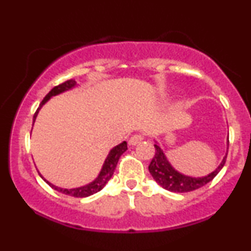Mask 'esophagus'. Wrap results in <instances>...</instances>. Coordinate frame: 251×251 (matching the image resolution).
Wrapping results in <instances>:
<instances>
[{
	"instance_id": "1",
	"label": "esophagus",
	"mask_w": 251,
	"mask_h": 251,
	"mask_svg": "<svg viewBox=\"0 0 251 251\" xmlns=\"http://www.w3.org/2000/svg\"><path fill=\"white\" fill-rule=\"evenodd\" d=\"M144 139V135L143 134H133L131 138H129L128 140V144L129 145H137V144H139L142 140Z\"/></svg>"
}]
</instances>
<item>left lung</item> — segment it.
I'll return each instance as SVG.
<instances>
[{
  "instance_id": "8db88e82",
  "label": "left lung",
  "mask_w": 251,
  "mask_h": 251,
  "mask_svg": "<svg viewBox=\"0 0 251 251\" xmlns=\"http://www.w3.org/2000/svg\"><path fill=\"white\" fill-rule=\"evenodd\" d=\"M227 144H229V139H227ZM154 149L155 153L149 165L150 174H151L153 179L157 181L162 188L168 190V191L179 192V194L194 191V190L200 189L201 186L205 185V184H208L209 181H211L216 176L218 175V172L221 171L222 168H223L226 159V157L223 158L220 166H218L214 172L205 176V177L192 178L176 171V170L170 165V163L168 162L165 155H164L163 151L160 150V148L157 144L154 145Z\"/></svg>"
}]
</instances>
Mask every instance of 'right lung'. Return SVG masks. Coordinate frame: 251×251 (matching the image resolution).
Segmentation results:
<instances>
[{
	"label": "right lung",
	"instance_id": "1",
	"mask_svg": "<svg viewBox=\"0 0 251 251\" xmlns=\"http://www.w3.org/2000/svg\"><path fill=\"white\" fill-rule=\"evenodd\" d=\"M74 86H75V81H74L73 79H71V80H67V81L60 83V85L55 86L54 88H51V91L47 94V96L43 98L41 103H40L39 108L36 109L35 114H34V118H33V122H35L37 113H39V109L42 107V105H45V103L50 99V97L62 93V92L67 91V89H71L72 87H74ZM126 150H127V143L126 142L119 144V145L116 146V148L112 149L111 152H109L107 155V158H106L105 163H103V166H102L101 171H100L99 176H98V178L94 181H92L91 184H88V185L81 186V188H76V189H61V188H57V186H55V185H53V184L48 183L46 179H45V181H47V183L50 184V186H51L53 189H55V190H57V191L62 192V194H65V195H70V196H73V197H80V198L88 197V196L99 192L100 190H101L103 186L106 185V183L111 179V177L113 176L114 170H116V166L118 164V160H119L120 155H122L124 152L126 151Z\"/></svg>",
	"mask_w": 251,
	"mask_h": 251
}]
</instances>
